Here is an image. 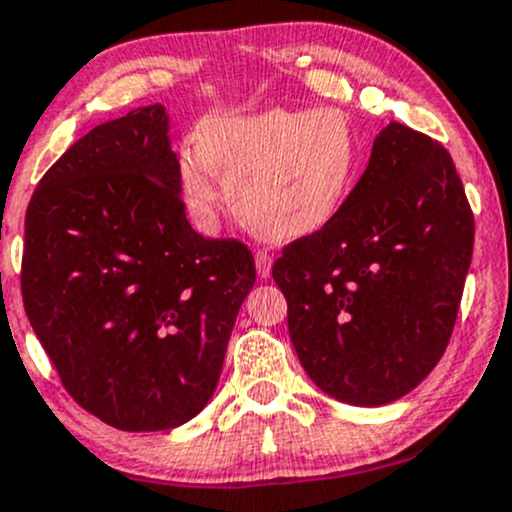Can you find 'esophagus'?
<instances>
[{
  "label": "esophagus",
  "instance_id": "esophagus-1",
  "mask_svg": "<svg viewBox=\"0 0 512 512\" xmlns=\"http://www.w3.org/2000/svg\"><path fill=\"white\" fill-rule=\"evenodd\" d=\"M254 258H256V273H258V278H268V275H271V266H273L271 251L258 249Z\"/></svg>",
  "mask_w": 512,
  "mask_h": 512
}]
</instances>
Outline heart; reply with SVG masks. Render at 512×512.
Returning a JSON list of instances; mask_svg holds the SVG:
<instances>
[{
	"instance_id": "obj_1",
	"label": "heart",
	"mask_w": 512,
	"mask_h": 512,
	"mask_svg": "<svg viewBox=\"0 0 512 512\" xmlns=\"http://www.w3.org/2000/svg\"><path fill=\"white\" fill-rule=\"evenodd\" d=\"M358 174V140L338 108L212 116L198 145L179 159L183 198L200 220L229 205L246 227L271 239L314 234L336 217Z\"/></svg>"
}]
</instances>
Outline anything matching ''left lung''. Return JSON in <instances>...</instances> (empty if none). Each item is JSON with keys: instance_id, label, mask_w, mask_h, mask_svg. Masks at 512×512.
Masks as SVG:
<instances>
[{"instance_id": "1", "label": "left lung", "mask_w": 512, "mask_h": 512, "mask_svg": "<svg viewBox=\"0 0 512 512\" xmlns=\"http://www.w3.org/2000/svg\"><path fill=\"white\" fill-rule=\"evenodd\" d=\"M472 251L474 215L450 152L389 123L336 217L273 263L312 382L353 406L418 387L450 343Z\"/></svg>"}]
</instances>
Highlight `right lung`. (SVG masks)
I'll return each mask as SVG.
<instances>
[{
	"label": "right lung",
	"instance_id": "1",
	"mask_svg": "<svg viewBox=\"0 0 512 512\" xmlns=\"http://www.w3.org/2000/svg\"><path fill=\"white\" fill-rule=\"evenodd\" d=\"M164 106L84 135L26 210L21 295L62 387L108 426L169 430L205 409L244 297V241L186 220Z\"/></svg>",
	"mask_w": 512,
	"mask_h": 512
}]
</instances>
